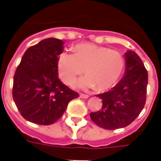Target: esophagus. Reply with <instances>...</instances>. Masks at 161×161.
Returning <instances> with one entry per match:
<instances>
[{
	"label": "esophagus",
	"mask_w": 161,
	"mask_h": 161,
	"mask_svg": "<svg viewBox=\"0 0 161 161\" xmlns=\"http://www.w3.org/2000/svg\"><path fill=\"white\" fill-rule=\"evenodd\" d=\"M79 97H80V98H84V99H87V98L89 97V96H88V95L82 94V93L79 95Z\"/></svg>",
	"instance_id": "esophagus-1"
}]
</instances>
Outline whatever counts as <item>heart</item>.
Returning a JSON list of instances; mask_svg holds the SVG:
<instances>
[{"instance_id":"heart-1","label":"heart","mask_w":161,"mask_h":161,"mask_svg":"<svg viewBox=\"0 0 161 161\" xmlns=\"http://www.w3.org/2000/svg\"><path fill=\"white\" fill-rule=\"evenodd\" d=\"M73 51L60 53L58 58V75L64 84H73L84 69L86 76L78 80L77 85L103 91L110 89L123 71L124 57L116 50L84 43L76 45Z\"/></svg>"}]
</instances>
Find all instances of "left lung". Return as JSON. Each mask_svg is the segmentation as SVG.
Here are the masks:
<instances>
[{"label": "left lung", "instance_id": "left-lung-1", "mask_svg": "<svg viewBox=\"0 0 161 161\" xmlns=\"http://www.w3.org/2000/svg\"><path fill=\"white\" fill-rule=\"evenodd\" d=\"M125 73L110 91L97 95L103 107L91 112L93 122L104 129H116L132 123L144 108L148 82L147 71L141 58L132 51L125 53Z\"/></svg>", "mask_w": 161, "mask_h": 161}]
</instances>
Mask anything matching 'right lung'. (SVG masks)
Returning <instances> with one entry per match:
<instances>
[{"instance_id":"obj_1","label":"right lung","mask_w":161,"mask_h":161,"mask_svg":"<svg viewBox=\"0 0 161 161\" xmlns=\"http://www.w3.org/2000/svg\"><path fill=\"white\" fill-rule=\"evenodd\" d=\"M61 40L49 38L26 50L14 76L13 98L24 118L50 125L63 115L78 93L58 76V58L64 50Z\"/></svg>"}]
</instances>
